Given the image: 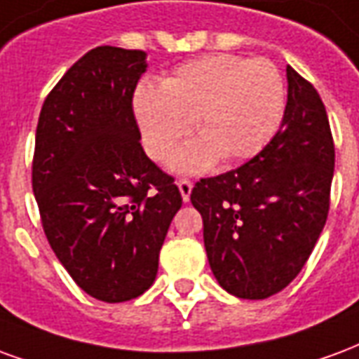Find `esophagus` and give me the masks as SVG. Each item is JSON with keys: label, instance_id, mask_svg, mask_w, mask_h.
Instances as JSON below:
<instances>
[{"label": "esophagus", "instance_id": "obj_1", "mask_svg": "<svg viewBox=\"0 0 359 359\" xmlns=\"http://www.w3.org/2000/svg\"><path fill=\"white\" fill-rule=\"evenodd\" d=\"M177 187H180V193H182L183 203H189L191 189H193V182H191V180H187V177H182V180H177Z\"/></svg>", "mask_w": 359, "mask_h": 359}]
</instances>
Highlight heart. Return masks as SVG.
<instances>
[{"instance_id":"heart-1","label":"heart","mask_w":359,"mask_h":359,"mask_svg":"<svg viewBox=\"0 0 359 359\" xmlns=\"http://www.w3.org/2000/svg\"><path fill=\"white\" fill-rule=\"evenodd\" d=\"M285 107L279 70L268 59L206 55L133 97L143 147L166 161L191 132L201 135L174 158L180 172H203L222 156L227 164L260 153L276 133Z\"/></svg>"}]
</instances>
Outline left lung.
Instances as JSON below:
<instances>
[{"instance_id": "8db88e82", "label": "left lung", "mask_w": 359, "mask_h": 359, "mask_svg": "<svg viewBox=\"0 0 359 359\" xmlns=\"http://www.w3.org/2000/svg\"><path fill=\"white\" fill-rule=\"evenodd\" d=\"M287 82L283 122L268 145L191 191L212 273L247 300L271 297L300 273L331 205L334 143L325 104L292 67Z\"/></svg>"}]
</instances>
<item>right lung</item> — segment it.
Segmentation results:
<instances>
[{"label":"right lung","instance_id":"add662e5","mask_svg":"<svg viewBox=\"0 0 359 359\" xmlns=\"http://www.w3.org/2000/svg\"><path fill=\"white\" fill-rule=\"evenodd\" d=\"M145 51L101 46L43 101L32 189L49 245L76 285L109 304L143 294L182 195L143 147L133 91Z\"/></svg>","mask_w":359,"mask_h":359}]
</instances>
